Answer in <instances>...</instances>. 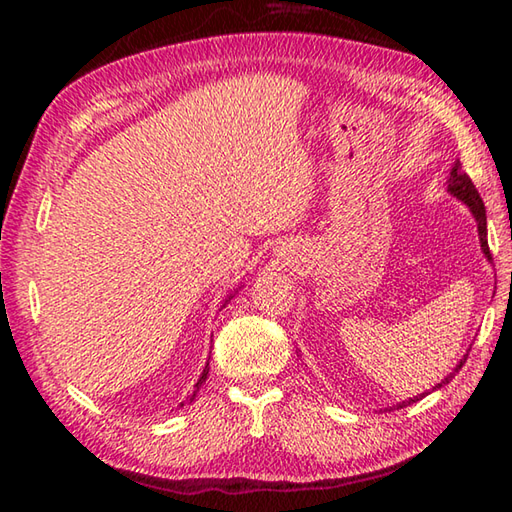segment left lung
<instances>
[{
  "mask_svg": "<svg viewBox=\"0 0 512 512\" xmlns=\"http://www.w3.org/2000/svg\"><path fill=\"white\" fill-rule=\"evenodd\" d=\"M447 194H452L454 198H458V201L465 203V205H467V210L472 212L474 221H476V230H479V244H481L483 255L488 257V259H492V257H490V248H488V221H485V207H483V201H481L479 192H476V187H474V183L470 180V176H467V173L463 171L461 162H458V160L454 162L452 171H449V178H447ZM465 359H467V354H465V357H463L461 361L456 363V368H454L452 372H449V375H447L443 381H440V384H436V386L431 388V393H433V391H438V388H443L445 384H449V381H452V377L456 375V372L463 368ZM424 395H429V391H424V393L415 395V397H409V400L397 402V404H393V406H386L384 411L404 409V406H411L413 402L422 400Z\"/></svg>",
  "mask_w": 512,
  "mask_h": 512,
  "instance_id": "1",
  "label": "left lung"
}]
</instances>
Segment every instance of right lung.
<instances>
[{
	"label": "right lung",
	"instance_id": "1",
	"mask_svg": "<svg viewBox=\"0 0 512 512\" xmlns=\"http://www.w3.org/2000/svg\"><path fill=\"white\" fill-rule=\"evenodd\" d=\"M239 289H241V287H239ZM235 293H237V291H235ZM235 293H230V296H228V298H225V302H223V307H225V305H228V300H230V298H235ZM207 372H210V361H207V363H205V368H203V372H201V377H198V381H196V384H194V393L187 397V402H180V406H185V404H192V402H194V397H196V393H198V391H201L203 381L207 379Z\"/></svg>",
	"mask_w": 512,
	"mask_h": 512
}]
</instances>
